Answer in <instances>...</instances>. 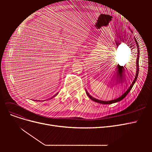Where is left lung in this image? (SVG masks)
I'll return each instance as SVG.
<instances>
[{
    "label": "left lung",
    "mask_w": 152,
    "mask_h": 152,
    "mask_svg": "<svg viewBox=\"0 0 152 152\" xmlns=\"http://www.w3.org/2000/svg\"><path fill=\"white\" fill-rule=\"evenodd\" d=\"M133 43L136 44V46H137L136 48H137V59H136V60H137V61H136V66H137V68H136V69H137V70H136V77H135V78H134V80H133L132 84H131V86L129 87V89L127 90V91L126 92V93H124V94H123V95H122V96H121V97H119L118 98L115 99H113V100L108 101V102H105V101L99 100V99H96V98H93V97H92V96L86 91L87 95L89 96V98L93 100L94 102L99 103H100V104H112V103H116V102H120V101H121L122 99H124V98H125L126 96H127V94L129 93V91L131 90L132 87H133V86H134V83H135V82H136V80H137V76H138V73H139V58H140V48H139V45H138V44H137L138 42H137V40H136V39L135 38H134V42H133Z\"/></svg>",
    "instance_id": "obj_1"
}]
</instances>
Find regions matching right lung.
I'll use <instances>...</instances> for the list:
<instances>
[{
  "mask_svg": "<svg viewBox=\"0 0 152 152\" xmlns=\"http://www.w3.org/2000/svg\"><path fill=\"white\" fill-rule=\"evenodd\" d=\"M58 94V93H57V94H55V95H54V96H56V95H57V94Z\"/></svg>",
  "mask_w": 152,
  "mask_h": 152,
  "instance_id": "right-lung-1",
  "label": "right lung"
}]
</instances>
